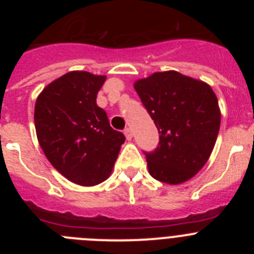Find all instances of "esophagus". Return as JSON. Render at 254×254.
Wrapping results in <instances>:
<instances>
[{
    "instance_id": "1",
    "label": "esophagus",
    "mask_w": 254,
    "mask_h": 254,
    "mask_svg": "<svg viewBox=\"0 0 254 254\" xmlns=\"http://www.w3.org/2000/svg\"><path fill=\"white\" fill-rule=\"evenodd\" d=\"M125 136L126 138L128 141L132 140V137H133V133H132V129L131 128H126L125 129Z\"/></svg>"
}]
</instances>
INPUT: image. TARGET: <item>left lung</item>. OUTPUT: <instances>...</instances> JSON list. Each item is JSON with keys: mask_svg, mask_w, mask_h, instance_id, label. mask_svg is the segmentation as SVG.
<instances>
[{"mask_svg": "<svg viewBox=\"0 0 254 254\" xmlns=\"http://www.w3.org/2000/svg\"><path fill=\"white\" fill-rule=\"evenodd\" d=\"M159 129V146L145 152L152 178L181 185L210 158L220 129L219 103L210 85L177 71L155 72L134 82Z\"/></svg>", "mask_w": 254, "mask_h": 254, "instance_id": "left-lung-1", "label": "left lung"}]
</instances>
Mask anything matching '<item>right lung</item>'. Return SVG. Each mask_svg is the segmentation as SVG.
I'll return each mask as SVG.
<instances>
[{"label": "right lung", "instance_id": "add662e5", "mask_svg": "<svg viewBox=\"0 0 254 254\" xmlns=\"http://www.w3.org/2000/svg\"><path fill=\"white\" fill-rule=\"evenodd\" d=\"M105 78L71 71L47 85L35 103V131L44 155L62 176L85 187L111 176L126 140L96 105Z\"/></svg>", "mask_w": 254, "mask_h": 254}]
</instances>
